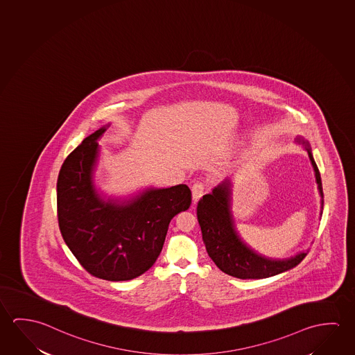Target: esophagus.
Listing matches in <instances>:
<instances>
[{
  "instance_id": "1",
  "label": "esophagus",
  "mask_w": 355,
  "mask_h": 355,
  "mask_svg": "<svg viewBox=\"0 0 355 355\" xmlns=\"http://www.w3.org/2000/svg\"><path fill=\"white\" fill-rule=\"evenodd\" d=\"M192 192V202L196 203L201 197H202L203 192H205V185L202 182H196L193 184L191 187Z\"/></svg>"
}]
</instances>
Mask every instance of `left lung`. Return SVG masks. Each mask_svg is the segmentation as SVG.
<instances>
[{"label": "left lung", "instance_id": "1", "mask_svg": "<svg viewBox=\"0 0 355 355\" xmlns=\"http://www.w3.org/2000/svg\"><path fill=\"white\" fill-rule=\"evenodd\" d=\"M295 143L302 146L309 154L323 209L321 174L312 155L310 143L304 137H297ZM232 176H227L218 185L214 186L212 192L205 195L197 205V220L209 258L223 272L238 279H265L291 270L304 260L309 250L300 252L290 258L276 259L258 253L247 244L238 232L232 212Z\"/></svg>", "mask_w": 355, "mask_h": 355}]
</instances>
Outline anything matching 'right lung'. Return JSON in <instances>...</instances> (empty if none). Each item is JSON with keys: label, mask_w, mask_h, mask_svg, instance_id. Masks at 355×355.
I'll use <instances>...</instances> for the list:
<instances>
[{"label": "right lung", "mask_w": 355, "mask_h": 355, "mask_svg": "<svg viewBox=\"0 0 355 355\" xmlns=\"http://www.w3.org/2000/svg\"><path fill=\"white\" fill-rule=\"evenodd\" d=\"M111 124L86 137L58 176V220L64 242L91 275L127 282L152 268L170 220L190 207L189 186L146 187L108 196L96 185L98 141Z\"/></svg>", "instance_id": "1"}]
</instances>
